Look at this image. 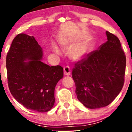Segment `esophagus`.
<instances>
[{
    "label": "esophagus",
    "instance_id": "esophagus-1",
    "mask_svg": "<svg viewBox=\"0 0 132 132\" xmlns=\"http://www.w3.org/2000/svg\"><path fill=\"white\" fill-rule=\"evenodd\" d=\"M64 74L66 76H69L71 75V69L69 66H65L64 67Z\"/></svg>",
    "mask_w": 132,
    "mask_h": 132
}]
</instances>
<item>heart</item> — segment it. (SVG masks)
I'll list each match as a JSON object with an SVG mask.
<instances>
[{
    "label": "heart",
    "instance_id": "heart-1",
    "mask_svg": "<svg viewBox=\"0 0 132 132\" xmlns=\"http://www.w3.org/2000/svg\"><path fill=\"white\" fill-rule=\"evenodd\" d=\"M73 42V40H64L61 41V43L63 46H66L69 43ZM89 49V45L87 42H82L73 47L71 52V55L72 58L75 60L81 58L87 53ZM54 51L57 53H60V50L57 47H54Z\"/></svg>",
    "mask_w": 132,
    "mask_h": 132
}]
</instances>
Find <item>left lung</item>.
<instances>
[{
	"instance_id": "left-lung-1",
	"label": "left lung",
	"mask_w": 132,
	"mask_h": 132,
	"mask_svg": "<svg viewBox=\"0 0 132 132\" xmlns=\"http://www.w3.org/2000/svg\"><path fill=\"white\" fill-rule=\"evenodd\" d=\"M107 41L75 64L72 77L79 101L89 109L109 105L125 81L126 56L120 42L106 31Z\"/></svg>"
}]
</instances>
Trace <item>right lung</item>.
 <instances>
[{
    "mask_svg": "<svg viewBox=\"0 0 132 132\" xmlns=\"http://www.w3.org/2000/svg\"><path fill=\"white\" fill-rule=\"evenodd\" d=\"M42 48L33 36L20 33L14 38L6 57L9 90L27 109L39 112L51 110L54 87L63 78L61 66H50L41 61ZM28 59V62L24 61Z\"/></svg>",
    "mask_w": 132,
    "mask_h": 132,
    "instance_id": "1",
    "label": "right lung"
}]
</instances>
